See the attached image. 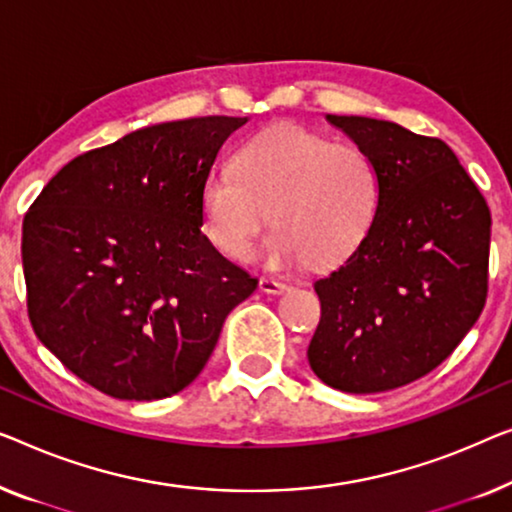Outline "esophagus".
<instances>
[{
  "mask_svg": "<svg viewBox=\"0 0 512 512\" xmlns=\"http://www.w3.org/2000/svg\"><path fill=\"white\" fill-rule=\"evenodd\" d=\"M258 288H261L263 293H270V295H281L288 291V286L284 284V281H277V279H270V277H263L261 281H258Z\"/></svg>",
  "mask_w": 512,
  "mask_h": 512,
  "instance_id": "1",
  "label": "esophagus"
}]
</instances>
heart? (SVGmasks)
I'll return each instance as SVG.
<instances>
[{"instance_id":"obj_1","label":"heart","mask_w":512,"mask_h":512,"mask_svg":"<svg viewBox=\"0 0 512 512\" xmlns=\"http://www.w3.org/2000/svg\"><path fill=\"white\" fill-rule=\"evenodd\" d=\"M381 203V175L358 145L335 143L298 124H277L244 143L235 166L207 173L201 212L207 238L235 261L258 249L272 270L335 268L362 247Z\"/></svg>"}]
</instances>
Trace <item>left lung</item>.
Returning a JSON list of instances; mask_svg holds the SVG:
<instances>
[{
	"instance_id": "obj_1",
	"label": "left lung",
	"mask_w": 512,
	"mask_h": 512,
	"mask_svg": "<svg viewBox=\"0 0 512 512\" xmlns=\"http://www.w3.org/2000/svg\"><path fill=\"white\" fill-rule=\"evenodd\" d=\"M325 120L374 159L381 203L362 247L314 284L307 358L330 388L372 395L432 372L478 321L492 217L443 140L374 117Z\"/></svg>"
}]
</instances>
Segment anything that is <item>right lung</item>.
Wrapping results in <instances>:
<instances>
[{"mask_svg":"<svg viewBox=\"0 0 512 512\" xmlns=\"http://www.w3.org/2000/svg\"><path fill=\"white\" fill-rule=\"evenodd\" d=\"M247 117L152 124L85 152L22 221L36 337L78 379L150 402L203 372L258 279L203 235L201 187Z\"/></svg>","mask_w":512,"mask_h":512,"instance_id":"add662e5","label":"right lung"}]
</instances>
